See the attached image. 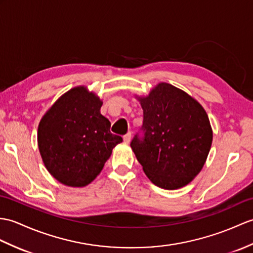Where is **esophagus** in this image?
<instances>
[{
	"instance_id": "34e87169",
	"label": "esophagus",
	"mask_w": 253,
	"mask_h": 253,
	"mask_svg": "<svg viewBox=\"0 0 253 253\" xmlns=\"http://www.w3.org/2000/svg\"><path fill=\"white\" fill-rule=\"evenodd\" d=\"M123 139H124V142L125 143H129V141H130V139H131V132L126 133L125 136L123 137Z\"/></svg>"
}]
</instances>
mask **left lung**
<instances>
[{"label":"left lung","mask_w":253,"mask_h":253,"mask_svg":"<svg viewBox=\"0 0 253 253\" xmlns=\"http://www.w3.org/2000/svg\"><path fill=\"white\" fill-rule=\"evenodd\" d=\"M138 100L143 137L130 146L148 178L165 190L183 187L201 172L212 143L206 111L195 99L167 83Z\"/></svg>","instance_id":"1"}]
</instances>
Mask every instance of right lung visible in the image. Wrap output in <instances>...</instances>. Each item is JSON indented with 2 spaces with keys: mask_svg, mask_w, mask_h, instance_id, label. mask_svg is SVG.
<instances>
[{
  "mask_svg": "<svg viewBox=\"0 0 253 253\" xmlns=\"http://www.w3.org/2000/svg\"><path fill=\"white\" fill-rule=\"evenodd\" d=\"M102 101L84 86L62 95L42 117L38 144L46 169L60 183L82 187L101 172L123 139L100 113Z\"/></svg>",
  "mask_w": 253,
  "mask_h": 253,
  "instance_id": "add662e5",
  "label": "right lung"
}]
</instances>
